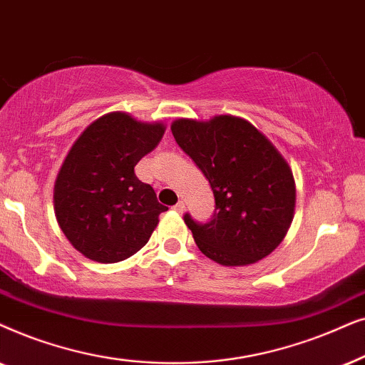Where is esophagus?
Wrapping results in <instances>:
<instances>
[{"label": "esophagus", "instance_id": "obj_1", "mask_svg": "<svg viewBox=\"0 0 365 365\" xmlns=\"http://www.w3.org/2000/svg\"><path fill=\"white\" fill-rule=\"evenodd\" d=\"M173 210L178 212V213H183V210H185V203L180 200V202L177 203V205H173Z\"/></svg>", "mask_w": 365, "mask_h": 365}]
</instances>
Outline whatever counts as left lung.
I'll use <instances>...</instances> for the list:
<instances>
[{"label":"left lung","instance_id":"obj_1","mask_svg":"<svg viewBox=\"0 0 365 365\" xmlns=\"http://www.w3.org/2000/svg\"><path fill=\"white\" fill-rule=\"evenodd\" d=\"M178 147L210 183L215 210L198 223L183 220L203 255L227 267L249 265L274 252L294 218L292 170L265 135L244 118L220 115L210 121L172 123Z\"/></svg>","mask_w":365,"mask_h":365}]
</instances>
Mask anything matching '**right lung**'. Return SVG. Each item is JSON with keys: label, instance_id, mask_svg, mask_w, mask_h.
Returning a JSON list of instances; mask_svg holds the SVG:
<instances>
[{"label": "right lung", "instance_id": "add662e5", "mask_svg": "<svg viewBox=\"0 0 365 365\" xmlns=\"http://www.w3.org/2000/svg\"><path fill=\"white\" fill-rule=\"evenodd\" d=\"M165 133L128 113L103 115L73 145L55 182L58 225L75 249L101 264L125 260L147 244L167 207L135 165Z\"/></svg>", "mask_w": 365, "mask_h": 365}]
</instances>
